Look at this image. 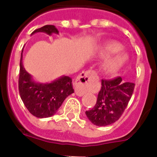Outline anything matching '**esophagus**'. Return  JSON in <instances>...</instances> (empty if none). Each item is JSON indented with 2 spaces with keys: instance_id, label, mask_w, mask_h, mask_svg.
<instances>
[{
  "instance_id": "34e87169",
  "label": "esophagus",
  "mask_w": 157,
  "mask_h": 157,
  "mask_svg": "<svg viewBox=\"0 0 157 157\" xmlns=\"http://www.w3.org/2000/svg\"><path fill=\"white\" fill-rule=\"evenodd\" d=\"M98 78L96 71L88 70L82 72L78 76L75 82V91L76 95L82 96L88 91L92 90V82Z\"/></svg>"
}]
</instances>
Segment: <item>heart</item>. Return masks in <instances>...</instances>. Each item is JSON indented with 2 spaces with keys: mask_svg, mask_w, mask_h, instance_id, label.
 I'll list each match as a JSON object with an SVG mask.
<instances>
[{
  "mask_svg": "<svg viewBox=\"0 0 157 157\" xmlns=\"http://www.w3.org/2000/svg\"><path fill=\"white\" fill-rule=\"evenodd\" d=\"M122 48V45L120 43L116 42V41H109L106 43L104 45L102 48V53L105 56H109L112 53L117 52ZM127 60V56L125 53L123 52H119L116 55H115L113 57L106 62L105 65V68L107 72L109 73H115L117 71L120 70Z\"/></svg>",
  "mask_w": 157,
  "mask_h": 157,
  "instance_id": "obj_1",
  "label": "heart"
}]
</instances>
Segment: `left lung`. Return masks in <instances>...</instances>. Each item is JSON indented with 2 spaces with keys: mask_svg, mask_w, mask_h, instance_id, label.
Segmentation results:
<instances>
[{
  "mask_svg": "<svg viewBox=\"0 0 157 157\" xmlns=\"http://www.w3.org/2000/svg\"><path fill=\"white\" fill-rule=\"evenodd\" d=\"M135 84L123 82L122 78L101 80V89L96 105L86 115L96 126H108L117 121L132 97Z\"/></svg>",
  "mask_w": 157,
  "mask_h": 157,
  "instance_id": "8db88e82",
  "label": "left lung"
}]
</instances>
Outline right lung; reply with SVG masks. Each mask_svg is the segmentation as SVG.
<instances>
[{"label": "right lung", "mask_w": 157, "mask_h": 157, "mask_svg": "<svg viewBox=\"0 0 157 157\" xmlns=\"http://www.w3.org/2000/svg\"><path fill=\"white\" fill-rule=\"evenodd\" d=\"M37 32H45L50 35L58 34L53 25H45L36 29ZM23 50L19 63V95L27 110L37 118H47L53 116L61 106L67 97L74 93L72 79L68 76H63L48 84H38L31 80V76L23 67Z\"/></svg>", "instance_id": "right-lung-1"}]
</instances>
